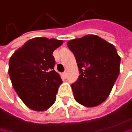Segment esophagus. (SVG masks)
<instances>
[{
  "label": "esophagus",
  "mask_w": 132,
  "mask_h": 132,
  "mask_svg": "<svg viewBox=\"0 0 132 132\" xmlns=\"http://www.w3.org/2000/svg\"><path fill=\"white\" fill-rule=\"evenodd\" d=\"M63 77H66V72H63Z\"/></svg>",
  "instance_id": "esophagus-1"
}]
</instances>
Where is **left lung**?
I'll return each instance as SVG.
<instances>
[{
    "label": "left lung",
    "mask_w": 132,
    "mask_h": 132,
    "mask_svg": "<svg viewBox=\"0 0 132 132\" xmlns=\"http://www.w3.org/2000/svg\"><path fill=\"white\" fill-rule=\"evenodd\" d=\"M80 75L72 84L78 103L95 107L109 97L120 73V57L112 43L95 35L69 40Z\"/></svg>",
    "instance_id": "8db88e82"
}]
</instances>
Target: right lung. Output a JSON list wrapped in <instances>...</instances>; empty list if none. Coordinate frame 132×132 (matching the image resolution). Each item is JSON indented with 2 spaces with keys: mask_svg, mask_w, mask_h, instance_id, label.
Segmentation results:
<instances>
[{
  "mask_svg": "<svg viewBox=\"0 0 132 132\" xmlns=\"http://www.w3.org/2000/svg\"><path fill=\"white\" fill-rule=\"evenodd\" d=\"M63 40L35 37L17 49L9 61V75L21 100L34 111H46L54 104L63 83L54 70L53 52Z\"/></svg>",
  "mask_w": 132,
  "mask_h": 132,
  "instance_id": "right-lung-1",
  "label": "right lung"
}]
</instances>
